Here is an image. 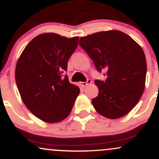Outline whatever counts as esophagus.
Returning <instances> with one entry per match:
<instances>
[{
  "label": "esophagus",
  "mask_w": 159,
  "mask_h": 159,
  "mask_svg": "<svg viewBox=\"0 0 159 159\" xmlns=\"http://www.w3.org/2000/svg\"><path fill=\"white\" fill-rule=\"evenodd\" d=\"M91 82H92L91 79H88V80H87V81H85V82H81V83H80V84H81V86L83 87V88H85V87L88 86V84H91Z\"/></svg>",
  "instance_id": "obj_1"
}]
</instances>
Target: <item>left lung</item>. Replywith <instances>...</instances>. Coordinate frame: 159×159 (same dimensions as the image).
Returning <instances> with one entry per match:
<instances>
[{
	"mask_svg": "<svg viewBox=\"0 0 159 159\" xmlns=\"http://www.w3.org/2000/svg\"><path fill=\"white\" fill-rule=\"evenodd\" d=\"M80 46L97 71H106L105 81L96 80L98 96L92 99L101 116L116 119L130 112L145 88L146 57L141 47L125 33L111 30L80 38Z\"/></svg>",
	"mask_w": 159,
	"mask_h": 159,
	"instance_id": "obj_1",
	"label": "left lung"
}]
</instances>
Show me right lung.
I'll return each mask as SVG.
<instances>
[{
    "instance_id": "obj_1",
    "label": "right lung",
    "mask_w": 159,
    "mask_h": 159,
    "mask_svg": "<svg viewBox=\"0 0 159 159\" xmlns=\"http://www.w3.org/2000/svg\"><path fill=\"white\" fill-rule=\"evenodd\" d=\"M78 39L55 33L39 34L19 58L15 71L19 92L29 110L43 121L56 123L67 118L80 93L62 75Z\"/></svg>"
}]
</instances>
